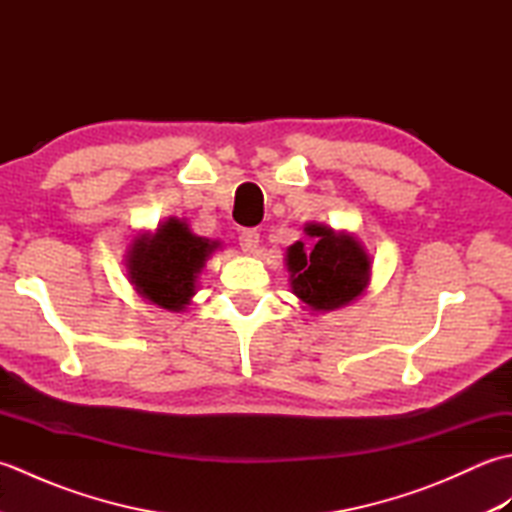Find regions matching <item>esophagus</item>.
Masks as SVG:
<instances>
[{"label": "esophagus", "instance_id": "esophagus-1", "mask_svg": "<svg viewBox=\"0 0 512 512\" xmlns=\"http://www.w3.org/2000/svg\"><path fill=\"white\" fill-rule=\"evenodd\" d=\"M259 246V233L255 228H244L242 233H239V248L244 250V253H255Z\"/></svg>", "mask_w": 512, "mask_h": 512}]
</instances>
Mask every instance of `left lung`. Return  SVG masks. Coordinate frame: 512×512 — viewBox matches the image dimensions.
<instances>
[{"instance_id": "1", "label": "left lung", "mask_w": 512, "mask_h": 512, "mask_svg": "<svg viewBox=\"0 0 512 512\" xmlns=\"http://www.w3.org/2000/svg\"><path fill=\"white\" fill-rule=\"evenodd\" d=\"M317 239L308 250L303 242L288 248L292 292L312 310H334L361 295L369 279V257L352 235H336L323 224L306 228Z\"/></svg>"}]
</instances>
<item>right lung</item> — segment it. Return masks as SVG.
<instances>
[{"label": "right lung", "mask_w": 512, "mask_h": 512, "mask_svg": "<svg viewBox=\"0 0 512 512\" xmlns=\"http://www.w3.org/2000/svg\"><path fill=\"white\" fill-rule=\"evenodd\" d=\"M213 248L215 242L193 235L184 222L169 220L156 235L136 239L127 259L129 279L151 303L180 312L195 295V275Z\"/></svg>", "instance_id": "add662e5"}]
</instances>
